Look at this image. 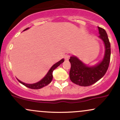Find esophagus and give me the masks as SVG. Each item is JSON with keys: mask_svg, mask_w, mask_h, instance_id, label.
Here are the masks:
<instances>
[{"mask_svg": "<svg viewBox=\"0 0 120 120\" xmlns=\"http://www.w3.org/2000/svg\"><path fill=\"white\" fill-rule=\"evenodd\" d=\"M69 57H70V56H69V55H65V57H64L65 60H68L69 59Z\"/></svg>", "mask_w": 120, "mask_h": 120, "instance_id": "34e87169", "label": "esophagus"}]
</instances>
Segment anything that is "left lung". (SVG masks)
<instances>
[{"instance_id":"8db88e82","label":"left lung","mask_w":120,"mask_h":120,"mask_svg":"<svg viewBox=\"0 0 120 120\" xmlns=\"http://www.w3.org/2000/svg\"><path fill=\"white\" fill-rule=\"evenodd\" d=\"M98 37L104 43L105 51L102 60L93 65H89L83 63L77 56H71L69 61L71 68L69 77L71 81L81 86H89L101 79L108 68L111 57V45L108 35L104 29L98 27Z\"/></svg>"}]
</instances>
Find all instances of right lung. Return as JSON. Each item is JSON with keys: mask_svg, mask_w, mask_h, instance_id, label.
I'll list each match as a JSON object with an SVG mask.
<instances>
[{"mask_svg": "<svg viewBox=\"0 0 120 120\" xmlns=\"http://www.w3.org/2000/svg\"><path fill=\"white\" fill-rule=\"evenodd\" d=\"M29 29V27H27V28L25 29L24 31H25V30H27ZM64 61V59H62L61 60H60V61L57 62V63H55V64H53V65L52 66L51 68L49 69V71L47 72V73L46 74L45 77L42 78L41 80H40L38 82H36V83H24V82H22L20 80H19V79H17V80L19 81V82L21 83V84H22L23 85L27 87L30 88V89H40L41 88L43 87L47 86V85H49V83H51L52 80V78H53V75H52V72H53V70L55 69H56L57 67H58L60 64H62L63 62Z\"/></svg>", "mask_w": 120, "mask_h": 120, "instance_id": "1", "label": "right lung"}]
</instances>
